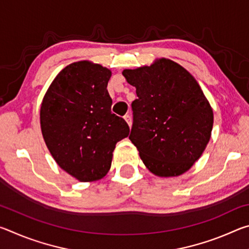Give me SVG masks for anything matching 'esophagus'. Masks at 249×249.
I'll return each instance as SVG.
<instances>
[{
    "instance_id": "esophagus-1",
    "label": "esophagus",
    "mask_w": 249,
    "mask_h": 249,
    "mask_svg": "<svg viewBox=\"0 0 249 249\" xmlns=\"http://www.w3.org/2000/svg\"><path fill=\"white\" fill-rule=\"evenodd\" d=\"M124 120L126 121V123H127L128 124V126H129V127H130V126H132V117H130V115H125L124 116Z\"/></svg>"
}]
</instances>
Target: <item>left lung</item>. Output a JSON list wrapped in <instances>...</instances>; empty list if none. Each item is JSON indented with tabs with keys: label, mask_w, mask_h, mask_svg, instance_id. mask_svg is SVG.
Returning a JSON list of instances; mask_svg holds the SVG:
<instances>
[{
	"label": "left lung",
	"mask_w": 249,
	"mask_h": 249,
	"mask_svg": "<svg viewBox=\"0 0 249 249\" xmlns=\"http://www.w3.org/2000/svg\"><path fill=\"white\" fill-rule=\"evenodd\" d=\"M122 73L136 88L129 140L144 165L159 177L184 174L201 157L213 127L212 107L199 83L166 58Z\"/></svg>",
	"instance_id": "obj_1"
}]
</instances>
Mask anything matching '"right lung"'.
<instances>
[{
	"mask_svg": "<svg viewBox=\"0 0 249 249\" xmlns=\"http://www.w3.org/2000/svg\"><path fill=\"white\" fill-rule=\"evenodd\" d=\"M111 70L90 61L67 66L43 99L40 127L58 166L82 182L102 179L117 142L127 137L124 119L111 112Z\"/></svg>",
	"mask_w": 249,
	"mask_h": 249,
	"instance_id": "1",
	"label": "right lung"
}]
</instances>
